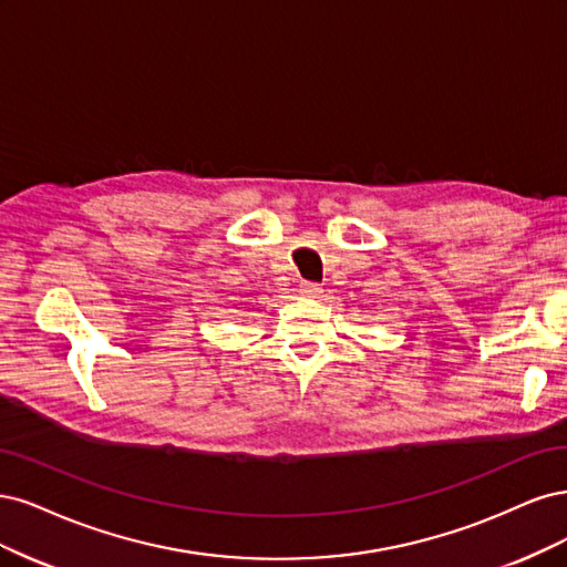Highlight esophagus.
<instances>
[{
    "label": "esophagus",
    "instance_id": "obj_1",
    "mask_svg": "<svg viewBox=\"0 0 567 567\" xmlns=\"http://www.w3.org/2000/svg\"><path fill=\"white\" fill-rule=\"evenodd\" d=\"M320 291H322V287L316 285V282H303V285H301V295H303V297L316 299V297L320 295Z\"/></svg>",
    "mask_w": 567,
    "mask_h": 567
}]
</instances>
